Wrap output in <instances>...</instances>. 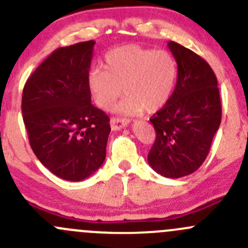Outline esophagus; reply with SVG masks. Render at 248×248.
Here are the masks:
<instances>
[{"instance_id": "34e87169", "label": "esophagus", "mask_w": 248, "mask_h": 248, "mask_svg": "<svg viewBox=\"0 0 248 248\" xmlns=\"http://www.w3.org/2000/svg\"><path fill=\"white\" fill-rule=\"evenodd\" d=\"M129 124L128 120L126 119H119V117H112L110 120V126H111L112 131H120V129L127 127V124Z\"/></svg>"}]
</instances>
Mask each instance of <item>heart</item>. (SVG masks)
Returning <instances> with one entry per match:
<instances>
[{
    "mask_svg": "<svg viewBox=\"0 0 248 248\" xmlns=\"http://www.w3.org/2000/svg\"><path fill=\"white\" fill-rule=\"evenodd\" d=\"M177 77L174 56L164 50L136 44L112 49L104 57V68L87 73V87L99 108L110 110L124 92L120 112L137 115L161 109L170 98Z\"/></svg>",
    "mask_w": 248,
    "mask_h": 248,
    "instance_id": "b5f03b06",
    "label": "heart"
}]
</instances>
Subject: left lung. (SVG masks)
<instances>
[{
	"mask_svg": "<svg viewBox=\"0 0 248 248\" xmlns=\"http://www.w3.org/2000/svg\"><path fill=\"white\" fill-rule=\"evenodd\" d=\"M177 81L169 101L150 119L156 140L147 162L162 176L179 179L202 166L221 124L217 78L204 59L169 42Z\"/></svg>",
	"mask_w": 248,
	"mask_h": 248,
	"instance_id": "obj_1",
	"label": "left lung"
}]
</instances>
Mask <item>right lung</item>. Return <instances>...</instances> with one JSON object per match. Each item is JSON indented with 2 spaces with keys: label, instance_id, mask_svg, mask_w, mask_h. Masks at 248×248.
I'll return each instance as SVG.
<instances>
[{
  "label": "right lung",
  "instance_id": "obj_1",
  "mask_svg": "<svg viewBox=\"0 0 248 248\" xmlns=\"http://www.w3.org/2000/svg\"><path fill=\"white\" fill-rule=\"evenodd\" d=\"M96 42L59 47L27 79L22 119L37 158L67 181H82L104 163L109 117L91 104L87 73Z\"/></svg>",
  "mask_w": 248,
  "mask_h": 248
}]
</instances>
